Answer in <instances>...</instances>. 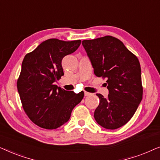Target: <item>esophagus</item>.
<instances>
[{
	"instance_id": "obj_1",
	"label": "esophagus",
	"mask_w": 160,
	"mask_h": 160,
	"mask_svg": "<svg viewBox=\"0 0 160 160\" xmlns=\"http://www.w3.org/2000/svg\"><path fill=\"white\" fill-rule=\"evenodd\" d=\"M91 95V93L88 92H84V95L85 96H89V95Z\"/></svg>"
}]
</instances>
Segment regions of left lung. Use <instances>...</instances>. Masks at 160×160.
Masks as SVG:
<instances>
[{
	"mask_svg": "<svg viewBox=\"0 0 160 160\" xmlns=\"http://www.w3.org/2000/svg\"><path fill=\"white\" fill-rule=\"evenodd\" d=\"M82 45L90 59L94 73L106 78L109 91L106 98L97 94L100 103L94 117L106 129L121 128L133 117L143 98L138 59L121 41L111 36L84 40Z\"/></svg>",
	"mask_w": 160,
	"mask_h": 160,
	"instance_id": "left-lung-1",
	"label": "left lung"
}]
</instances>
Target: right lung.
I'll return each instance as SVG.
<instances>
[{
    "instance_id": "add662e5",
    "label": "right lung",
    "mask_w": 160,
    "mask_h": 160,
    "mask_svg": "<svg viewBox=\"0 0 160 160\" xmlns=\"http://www.w3.org/2000/svg\"><path fill=\"white\" fill-rule=\"evenodd\" d=\"M81 42L50 38L25 56L17 89L25 113L40 128L53 130L62 126L84 98L83 91L76 94L54 84L64 75L62 58L75 52Z\"/></svg>"
}]
</instances>
